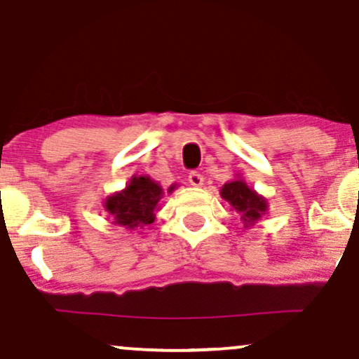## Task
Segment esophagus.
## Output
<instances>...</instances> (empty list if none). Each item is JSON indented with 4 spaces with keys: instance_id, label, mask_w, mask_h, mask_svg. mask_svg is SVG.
Returning <instances> with one entry per match:
<instances>
[{
    "instance_id": "1",
    "label": "esophagus",
    "mask_w": 359,
    "mask_h": 359,
    "mask_svg": "<svg viewBox=\"0 0 359 359\" xmlns=\"http://www.w3.org/2000/svg\"><path fill=\"white\" fill-rule=\"evenodd\" d=\"M189 184L194 185V187H201L204 184V175L199 174V172H191L189 174Z\"/></svg>"
}]
</instances>
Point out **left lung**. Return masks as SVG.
I'll return each mask as SVG.
<instances>
[{"label":"left lung","instance_id":"1","mask_svg":"<svg viewBox=\"0 0 359 359\" xmlns=\"http://www.w3.org/2000/svg\"><path fill=\"white\" fill-rule=\"evenodd\" d=\"M221 197L228 201L234 211L241 214V221L245 222L246 228L255 224L269 209V203H266L265 197L250 189L243 179H234L231 182L222 185Z\"/></svg>","mask_w":359,"mask_h":359}]
</instances>
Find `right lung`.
<instances>
[{
	"label": "right lung",
	"instance_id": "obj_1",
	"mask_svg": "<svg viewBox=\"0 0 359 359\" xmlns=\"http://www.w3.org/2000/svg\"><path fill=\"white\" fill-rule=\"evenodd\" d=\"M174 187L168 189V192ZM163 197V189L148 175L131 177L130 184L121 192L106 199L104 208L111 214L114 224L126 229L143 228L155 221V209Z\"/></svg>",
	"mask_w": 359,
	"mask_h": 359
}]
</instances>
